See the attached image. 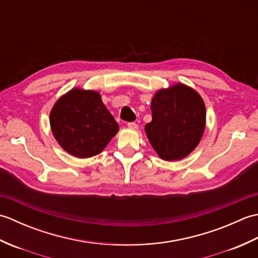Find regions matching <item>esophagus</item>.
<instances>
[{"mask_svg": "<svg viewBox=\"0 0 258 258\" xmlns=\"http://www.w3.org/2000/svg\"><path fill=\"white\" fill-rule=\"evenodd\" d=\"M127 126L130 128H132V130H136L138 128V124H136L135 122H128L127 123Z\"/></svg>", "mask_w": 258, "mask_h": 258, "instance_id": "esophagus-1", "label": "esophagus"}]
</instances>
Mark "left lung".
<instances>
[{"mask_svg":"<svg viewBox=\"0 0 258 258\" xmlns=\"http://www.w3.org/2000/svg\"><path fill=\"white\" fill-rule=\"evenodd\" d=\"M151 109L152 122L145 125V132L158 156L169 162L187 156L205 128V104L199 93L176 84L158 91Z\"/></svg>","mask_w":258,"mask_h":258,"instance_id":"left-lung-1","label":"left lung"}]
</instances>
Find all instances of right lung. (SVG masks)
<instances>
[{
	"label": "right lung",
	"instance_id": "add662e5",
	"mask_svg": "<svg viewBox=\"0 0 258 258\" xmlns=\"http://www.w3.org/2000/svg\"><path fill=\"white\" fill-rule=\"evenodd\" d=\"M50 124L58 144L75 157L87 158L105 149L118 124L94 91L74 89L52 108Z\"/></svg>",
	"mask_w": 258,
	"mask_h": 258
}]
</instances>
